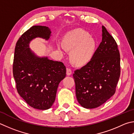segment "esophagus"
<instances>
[{"mask_svg": "<svg viewBox=\"0 0 134 134\" xmlns=\"http://www.w3.org/2000/svg\"><path fill=\"white\" fill-rule=\"evenodd\" d=\"M66 74L67 75H70L72 74V71L70 69H67V72H66Z\"/></svg>", "mask_w": 134, "mask_h": 134, "instance_id": "34e87169", "label": "esophagus"}]
</instances>
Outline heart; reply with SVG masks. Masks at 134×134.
Returning <instances> with one entry per match:
<instances>
[{"mask_svg":"<svg viewBox=\"0 0 134 134\" xmlns=\"http://www.w3.org/2000/svg\"><path fill=\"white\" fill-rule=\"evenodd\" d=\"M97 43L90 34L81 29H76L68 33L63 40V46L57 44V49L71 50L70 60L73 64L81 65L87 64L96 51Z\"/></svg>","mask_w":134,"mask_h":134,"instance_id":"1","label":"heart"}]
</instances>
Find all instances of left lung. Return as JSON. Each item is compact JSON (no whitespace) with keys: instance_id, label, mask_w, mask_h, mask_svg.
Listing matches in <instances>:
<instances>
[{"instance_id":"left-lung-1","label":"left lung","mask_w":134,"mask_h":134,"mask_svg":"<svg viewBox=\"0 0 134 134\" xmlns=\"http://www.w3.org/2000/svg\"><path fill=\"white\" fill-rule=\"evenodd\" d=\"M120 54L113 36L102 26V41L91 60L75 70L77 101L82 107H98L115 94L120 76Z\"/></svg>"}]
</instances>
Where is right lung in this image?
Returning a JSON list of instances; mask_svg holds the SVG:
<instances>
[{
    "label": "right lung",
    "mask_w": 134,
    "mask_h": 134,
    "mask_svg": "<svg viewBox=\"0 0 134 134\" xmlns=\"http://www.w3.org/2000/svg\"><path fill=\"white\" fill-rule=\"evenodd\" d=\"M51 33L48 27L33 26L21 36L14 49L13 73L17 90L27 104L42 110L49 109L54 103L66 68L62 62L38 56L29 44L37 37L49 40Z\"/></svg>",
    "instance_id": "1"
}]
</instances>
